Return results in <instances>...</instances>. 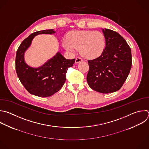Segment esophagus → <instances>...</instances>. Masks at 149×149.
I'll return each mask as SVG.
<instances>
[{"instance_id":"esophagus-1","label":"esophagus","mask_w":149,"mask_h":149,"mask_svg":"<svg viewBox=\"0 0 149 149\" xmlns=\"http://www.w3.org/2000/svg\"><path fill=\"white\" fill-rule=\"evenodd\" d=\"M82 61H83L82 59L81 58H80V57H77V58H75V63H76V64L79 63H80V62H82Z\"/></svg>"}]
</instances>
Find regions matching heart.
<instances>
[{"label":"heart","instance_id":"heart-1","mask_svg":"<svg viewBox=\"0 0 149 149\" xmlns=\"http://www.w3.org/2000/svg\"><path fill=\"white\" fill-rule=\"evenodd\" d=\"M62 44L67 51L73 53L76 49H79L83 57L92 60L102 54L106 46V39L104 34L98 31L75 30L63 40Z\"/></svg>","mask_w":149,"mask_h":149}]
</instances>
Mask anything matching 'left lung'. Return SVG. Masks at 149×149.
Segmentation results:
<instances>
[{
	"mask_svg": "<svg viewBox=\"0 0 149 149\" xmlns=\"http://www.w3.org/2000/svg\"><path fill=\"white\" fill-rule=\"evenodd\" d=\"M106 47L102 54L88 60L89 71L86 80L93 90L103 93L116 92L120 89L132 67L131 49L119 33L102 29Z\"/></svg>",
	"mask_w": 149,
	"mask_h": 149,
	"instance_id": "left-lung-1",
	"label": "left lung"
}]
</instances>
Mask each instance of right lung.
<instances>
[{
    "instance_id": "obj_1",
    "label": "right lung",
    "mask_w": 149,
    "mask_h": 149,
    "mask_svg": "<svg viewBox=\"0 0 149 149\" xmlns=\"http://www.w3.org/2000/svg\"><path fill=\"white\" fill-rule=\"evenodd\" d=\"M53 29L41 30L31 34L18 48L16 56V70L18 78L26 90L31 94L40 96H50L62 88L66 80L68 68L73 66L75 59L67 60L60 53L38 68L28 65L24 61V53L32 40L38 34H52Z\"/></svg>"
}]
</instances>
